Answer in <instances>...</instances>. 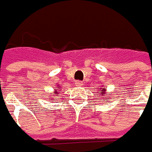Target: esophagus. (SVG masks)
I'll use <instances>...</instances> for the list:
<instances>
[{"mask_svg":"<svg viewBox=\"0 0 152 152\" xmlns=\"http://www.w3.org/2000/svg\"><path fill=\"white\" fill-rule=\"evenodd\" d=\"M75 85H76V86H83V82L80 81V80H76L75 81Z\"/></svg>","mask_w":152,"mask_h":152,"instance_id":"1","label":"esophagus"}]
</instances>
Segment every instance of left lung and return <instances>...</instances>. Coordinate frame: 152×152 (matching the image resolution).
<instances>
[{
    "instance_id": "1",
    "label": "left lung",
    "mask_w": 152,
    "mask_h": 152,
    "mask_svg": "<svg viewBox=\"0 0 152 152\" xmlns=\"http://www.w3.org/2000/svg\"><path fill=\"white\" fill-rule=\"evenodd\" d=\"M100 91H101V92L99 93V95H100V97H101V99H102V100H104V99H105V98H106V99H110L109 94L107 93V92H106V90H105V89H102V88H101V90H100ZM104 96H105L106 97H104Z\"/></svg>"
}]
</instances>
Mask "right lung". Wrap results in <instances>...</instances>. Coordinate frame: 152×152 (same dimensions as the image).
Returning <instances> with one entry per match:
<instances>
[{"label": "right lung", "mask_w": 152, "mask_h": 152, "mask_svg": "<svg viewBox=\"0 0 152 152\" xmlns=\"http://www.w3.org/2000/svg\"><path fill=\"white\" fill-rule=\"evenodd\" d=\"M60 86H57V87H55L54 88V91L53 92V97H51V100H53V99H56V98H58V96H59V94H60Z\"/></svg>", "instance_id": "right-lung-1"}]
</instances>
